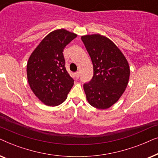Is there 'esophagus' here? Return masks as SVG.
I'll use <instances>...</instances> for the list:
<instances>
[{"mask_svg":"<svg viewBox=\"0 0 158 158\" xmlns=\"http://www.w3.org/2000/svg\"><path fill=\"white\" fill-rule=\"evenodd\" d=\"M75 76H76L77 78H79V77H80V72H79V71H77V72L75 73Z\"/></svg>","mask_w":158,"mask_h":158,"instance_id":"34e87169","label":"esophagus"}]
</instances>
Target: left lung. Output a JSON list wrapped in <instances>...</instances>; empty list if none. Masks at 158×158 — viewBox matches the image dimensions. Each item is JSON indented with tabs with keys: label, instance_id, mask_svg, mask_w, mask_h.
Masks as SVG:
<instances>
[{
	"label": "left lung",
	"instance_id": "obj_1",
	"mask_svg": "<svg viewBox=\"0 0 158 158\" xmlns=\"http://www.w3.org/2000/svg\"><path fill=\"white\" fill-rule=\"evenodd\" d=\"M94 65V75L83 88L88 103L97 109H106L117 101L129 78L128 62L119 49L100 34L81 37Z\"/></svg>",
	"mask_w": 158,
	"mask_h": 158
}]
</instances>
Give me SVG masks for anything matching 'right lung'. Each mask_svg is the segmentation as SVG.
Instances as JSON below:
<instances>
[{"instance_id":"add662e5","label":"right lung","mask_w":158,"mask_h":158,"mask_svg":"<svg viewBox=\"0 0 158 158\" xmlns=\"http://www.w3.org/2000/svg\"><path fill=\"white\" fill-rule=\"evenodd\" d=\"M76 36L65 29L55 30L45 36L30 56L28 82L35 96L47 106L63 102L74 84L66 70L63 49Z\"/></svg>"}]
</instances>
